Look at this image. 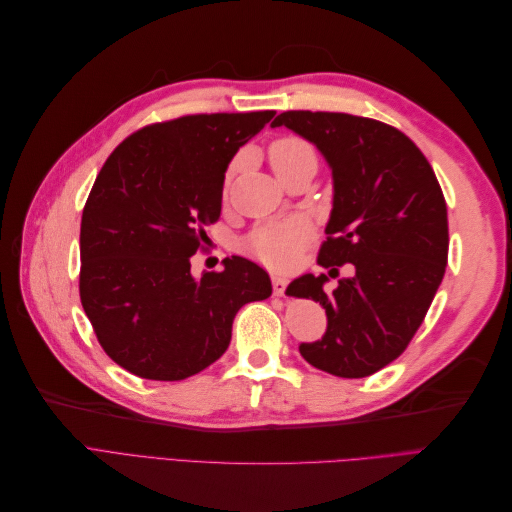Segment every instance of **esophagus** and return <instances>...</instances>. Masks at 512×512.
Listing matches in <instances>:
<instances>
[{
    "label": "esophagus",
    "mask_w": 512,
    "mask_h": 512,
    "mask_svg": "<svg viewBox=\"0 0 512 512\" xmlns=\"http://www.w3.org/2000/svg\"><path fill=\"white\" fill-rule=\"evenodd\" d=\"M286 286H288V280L284 275H273V294H277V297H284Z\"/></svg>",
    "instance_id": "obj_1"
}]
</instances>
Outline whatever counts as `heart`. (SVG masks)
I'll return each instance as SVG.
<instances>
[{
    "label": "heart",
    "mask_w": 512,
    "mask_h": 512,
    "mask_svg": "<svg viewBox=\"0 0 512 512\" xmlns=\"http://www.w3.org/2000/svg\"><path fill=\"white\" fill-rule=\"evenodd\" d=\"M269 160L277 179L305 168L316 170L318 164L314 147L297 136H282L273 141L269 147ZM235 166L237 164L230 166L228 179L235 173ZM309 239H312V230H309V226L301 220H290L258 226L252 235L245 239V247L247 252L256 256L258 260L267 262V265L286 267L297 258V254L303 250Z\"/></svg>",
    "instance_id": "b5f03b06"
}]
</instances>
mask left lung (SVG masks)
Returning <instances> with one entry per match:
<instances>
[{"label":"left lung","instance_id":"8db88e82","mask_svg":"<svg viewBox=\"0 0 512 512\" xmlns=\"http://www.w3.org/2000/svg\"><path fill=\"white\" fill-rule=\"evenodd\" d=\"M271 126H286L327 160L333 209L318 262L331 277L352 265L333 292H324V273L288 286L327 312L322 339L299 352L339 378L376 374L406 350L442 284L448 218L436 173L404 132L376 119L286 111Z\"/></svg>","mask_w":512,"mask_h":512}]
</instances>
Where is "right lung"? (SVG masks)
<instances>
[{
    "label": "right lung",
    "mask_w": 512,
    "mask_h": 512,
    "mask_svg": "<svg viewBox=\"0 0 512 512\" xmlns=\"http://www.w3.org/2000/svg\"><path fill=\"white\" fill-rule=\"evenodd\" d=\"M273 111L188 115L134 132L104 162L81 220V303L111 359L145 380H183L226 352L269 273L232 256L192 275L220 218L224 173Z\"/></svg>",
    "instance_id": "obj_1"
}]
</instances>
